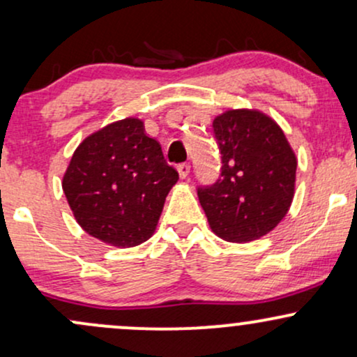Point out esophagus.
Wrapping results in <instances>:
<instances>
[{"mask_svg": "<svg viewBox=\"0 0 357 357\" xmlns=\"http://www.w3.org/2000/svg\"><path fill=\"white\" fill-rule=\"evenodd\" d=\"M178 173H179V176H181L183 179L188 178V176H190V173H191V165H190V162H181V165H178Z\"/></svg>", "mask_w": 357, "mask_h": 357, "instance_id": "1", "label": "esophagus"}]
</instances>
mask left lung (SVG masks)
I'll return each mask as SVG.
<instances>
[{
    "instance_id": "8db88e82",
    "label": "left lung",
    "mask_w": 357,
    "mask_h": 357,
    "mask_svg": "<svg viewBox=\"0 0 357 357\" xmlns=\"http://www.w3.org/2000/svg\"><path fill=\"white\" fill-rule=\"evenodd\" d=\"M221 154L220 178L199 184L211 230L223 240L250 241L277 227L294 198L297 159L285 134L257 110H228L213 121Z\"/></svg>"
}]
</instances>
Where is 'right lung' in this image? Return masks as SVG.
I'll return each mask as SVG.
<instances>
[{"label": "right lung", "instance_id": "1", "mask_svg": "<svg viewBox=\"0 0 357 357\" xmlns=\"http://www.w3.org/2000/svg\"><path fill=\"white\" fill-rule=\"evenodd\" d=\"M178 179L142 122L124 119L77 147L61 188L89 235L114 247H136L153 235Z\"/></svg>", "mask_w": 357, "mask_h": 357}]
</instances>
